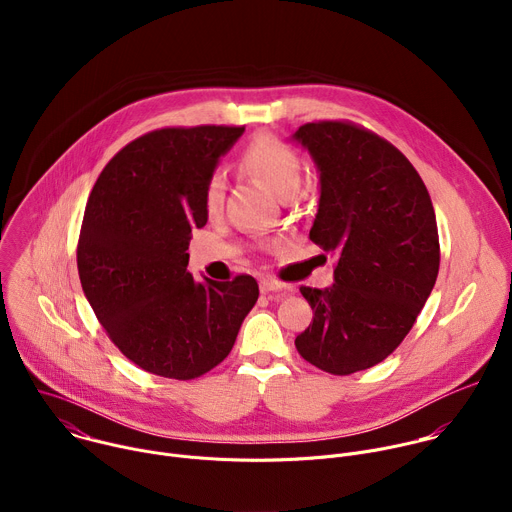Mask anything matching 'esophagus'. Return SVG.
Here are the masks:
<instances>
[{
  "label": "esophagus",
  "instance_id": "esophagus-1",
  "mask_svg": "<svg viewBox=\"0 0 512 512\" xmlns=\"http://www.w3.org/2000/svg\"><path fill=\"white\" fill-rule=\"evenodd\" d=\"M259 289L261 294H277V296H285V285L277 283V281H271V279H263L259 283Z\"/></svg>",
  "mask_w": 512,
  "mask_h": 512
}]
</instances>
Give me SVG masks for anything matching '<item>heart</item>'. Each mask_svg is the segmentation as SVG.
I'll return each instance as SVG.
<instances>
[{
    "label": "heart",
    "instance_id": "1",
    "mask_svg": "<svg viewBox=\"0 0 512 512\" xmlns=\"http://www.w3.org/2000/svg\"><path fill=\"white\" fill-rule=\"evenodd\" d=\"M241 164L247 172L263 180L281 198L294 194L302 180V160L296 154V150L289 148L285 141L269 133L257 135L247 145ZM225 192V176L221 172H214L206 180L202 192V204L210 216L221 212L225 204Z\"/></svg>",
    "mask_w": 512,
    "mask_h": 512
}]
</instances>
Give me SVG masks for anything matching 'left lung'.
<instances>
[{"label": "left lung", "mask_w": 512, "mask_h": 512, "mask_svg": "<svg viewBox=\"0 0 512 512\" xmlns=\"http://www.w3.org/2000/svg\"><path fill=\"white\" fill-rule=\"evenodd\" d=\"M291 141L320 174L310 239L336 255L330 287H300L314 320L296 348L330 375H352L385 360L425 306L440 271L435 212L411 162L367 129L318 121Z\"/></svg>", "instance_id": "left-lung-1"}]
</instances>
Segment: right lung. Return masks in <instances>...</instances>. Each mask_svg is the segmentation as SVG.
I'll return each instance as SVG.
<instances>
[{"label":"right lung","instance_id":"obj_1","mask_svg":"<svg viewBox=\"0 0 512 512\" xmlns=\"http://www.w3.org/2000/svg\"><path fill=\"white\" fill-rule=\"evenodd\" d=\"M245 127H166L105 166L81 227L79 277L97 320L139 369L190 381L221 364L259 298L251 275L196 281L188 245L206 180Z\"/></svg>","mask_w":512,"mask_h":512}]
</instances>
